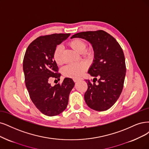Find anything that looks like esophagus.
Listing matches in <instances>:
<instances>
[{
    "label": "esophagus",
    "mask_w": 149,
    "mask_h": 149,
    "mask_svg": "<svg viewBox=\"0 0 149 149\" xmlns=\"http://www.w3.org/2000/svg\"><path fill=\"white\" fill-rule=\"evenodd\" d=\"M81 80H82V79H74V81L75 82H77V81H78Z\"/></svg>",
    "instance_id": "obj_1"
}]
</instances>
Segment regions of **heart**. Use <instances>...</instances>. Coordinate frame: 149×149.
Returning <instances> with one entry per match:
<instances>
[{
	"label": "heart",
	"instance_id": "heart-1",
	"mask_svg": "<svg viewBox=\"0 0 149 149\" xmlns=\"http://www.w3.org/2000/svg\"><path fill=\"white\" fill-rule=\"evenodd\" d=\"M68 45L75 52L79 53H81L83 56L87 59H90L94 56L95 51L93 48L89 47L85 48L86 43L84 40L80 39V38H73V39L68 42ZM53 56L55 63L58 65H61L63 63V49L61 46L58 45L55 48ZM86 69V64L84 63H74L65 66L63 71L65 76L76 79L83 74Z\"/></svg>",
	"mask_w": 149,
	"mask_h": 149
}]
</instances>
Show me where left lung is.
<instances>
[{"label": "left lung", "mask_w": 149, "mask_h": 149, "mask_svg": "<svg viewBox=\"0 0 149 149\" xmlns=\"http://www.w3.org/2000/svg\"><path fill=\"white\" fill-rule=\"evenodd\" d=\"M75 37L90 42L95 51L94 63L88 70L95 79L93 83L85 80V102L95 111H105L116 102L123 90L126 70L123 49L113 37L102 30L81 32L71 37Z\"/></svg>", "instance_id": "1"}]
</instances>
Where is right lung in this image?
<instances>
[{
  "label": "right lung",
  "instance_id": "obj_1",
  "mask_svg": "<svg viewBox=\"0 0 149 149\" xmlns=\"http://www.w3.org/2000/svg\"><path fill=\"white\" fill-rule=\"evenodd\" d=\"M70 34H53L41 36L27 47L23 59L25 84L32 102L44 115L56 116L63 112L68 104L69 96L74 86L70 78L61 84L52 86V79H60L61 74L53 59L57 45Z\"/></svg>",
  "mask_w": 149,
  "mask_h": 149
}]
</instances>
